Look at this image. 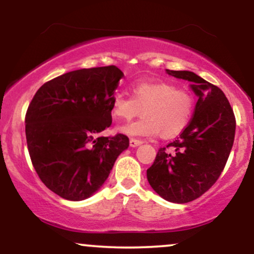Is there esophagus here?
<instances>
[{
	"label": "esophagus",
	"mask_w": 254,
	"mask_h": 254,
	"mask_svg": "<svg viewBox=\"0 0 254 254\" xmlns=\"http://www.w3.org/2000/svg\"><path fill=\"white\" fill-rule=\"evenodd\" d=\"M129 143H130V147L135 148V147H138V145H141L142 143H143V142L139 141V139H136V138H131Z\"/></svg>",
	"instance_id": "34e87169"
}]
</instances>
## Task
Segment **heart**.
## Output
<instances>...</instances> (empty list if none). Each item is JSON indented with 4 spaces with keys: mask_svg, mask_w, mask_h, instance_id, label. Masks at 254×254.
<instances>
[{
    "mask_svg": "<svg viewBox=\"0 0 254 254\" xmlns=\"http://www.w3.org/2000/svg\"><path fill=\"white\" fill-rule=\"evenodd\" d=\"M131 98L115 95L111 112L116 119H130L144 115L139 121L119 127L122 133L132 137L177 136L188 127L194 109L190 92L178 89L165 81H138L130 87Z\"/></svg>",
    "mask_w": 254,
    "mask_h": 254,
    "instance_id": "b5f03b06",
    "label": "heart"
}]
</instances>
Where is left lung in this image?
<instances>
[{
	"label": "left lung",
	"mask_w": 254,
	"mask_h": 254,
	"mask_svg": "<svg viewBox=\"0 0 254 254\" xmlns=\"http://www.w3.org/2000/svg\"><path fill=\"white\" fill-rule=\"evenodd\" d=\"M166 72L189 81L198 100L190 124L168 149L157 151L147 179L160 197L183 204L202 196L222 173L234 142L235 117L218 87L189 70Z\"/></svg>",
	"instance_id": "8db88e82"
}]
</instances>
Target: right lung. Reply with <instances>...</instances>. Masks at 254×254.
Returning a JSON list of instances; mask_svg holds the SVG:
<instances>
[{
  "mask_svg": "<svg viewBox=\"0 0 254 254\" xmlns=\"http://www.w3.org/2000/svg\"><path fill=\"white\" fill-rule=\"evenodd\" d=\"M123 76L115 65L69 71L44 83L32 99L25 119L32 164L64 199L93 196L129 147L122 133L100 136L112 123L111 105Z\"/></svg>",
  "mask_w": 254,
  "mask_h": 254,
  "instance_id": "obj_1",
  "label": "right lung"
}]
</instances>
